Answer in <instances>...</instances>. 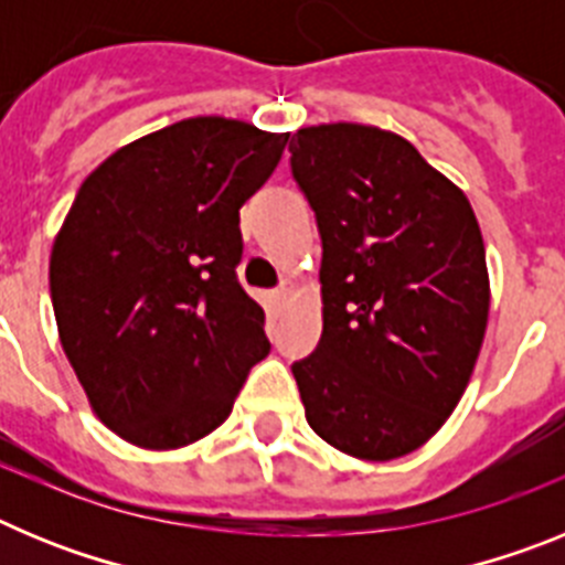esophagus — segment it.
I'll return each instance as SVG.
<instances>
[{"mask_svg":"<svg viewBox=\"0 0 565 565\" xmlns=\"http://www.w3.org/2000/svg\"><path fill=\"white\" fill-rule=\"evenodd\" d=\"M291 291H294V286H291V282H282V286H279V288H274V291H271V302H274V306H286V299L288 297H291Z\"/></svg>","mask_w":565,"mask_h":565,"instance_id":"1","label":"esophagus"}]
</instances>
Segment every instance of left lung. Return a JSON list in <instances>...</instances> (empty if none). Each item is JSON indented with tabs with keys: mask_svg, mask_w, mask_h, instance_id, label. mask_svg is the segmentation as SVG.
<instances>
[{
	"mask_svg": "<svg viewBox=\"0 0 565 565\" xmlns=\"http://www.w3.org/2000/svg\"><path fill=\"white\" fill-rule=\"evenodd\" d=\"M291 174L322 239V337L291 364L306 418L348 456L391 461L456 411L489 313L481 228L398 135L299 129Z\"/></svg>",
	"mask_w": 565,
	"mask_h": 565,
	"instance_id": "1",
	"label": "left lung"
}]
</instances>
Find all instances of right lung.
<instances>
[{"label": "right lung", "mask_w": 565, "mask_h": 565, "mask_svg": "<svg viewBox=\"0 0 565 565\" xmlns=\"http://www.w3.org/2000/svg\"><path fill=\"white\" fill-rule=\"evenodd\" d=\"M288 132L186 118L109 154L78 189L50 257L58 337L93 411L147 450L217 430L271 351L239 286V206Z\"/></svg>", "instance_id": "obj_1"}]
</instances>
